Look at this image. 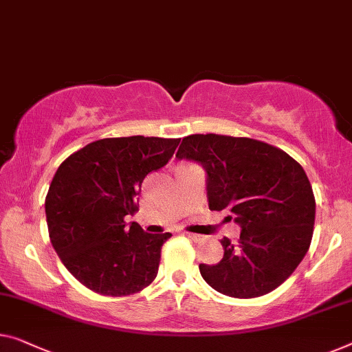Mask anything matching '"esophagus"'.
Listing matches in <instances>:
<instances>
[{
  "mask_svg": "<svg viewBox=\"0 0 352 352\" xmlns=\"http://www.w3.org/2000/svg\"><path fill=\"white\" fill-rule=\"evenodd\" d=\"M183 234H185L188 239L194 240V242H201L202 240V235H199V234H192V232H183Z\"/></svg>",
  "mask_w": 352,
  "mask_h": 352,
  "instance_id": "esophagus-1",
  "label": "esophagus"
}]
</instances>
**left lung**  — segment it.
<instances>
[{"instance_id":"1","label":"left lung","mask_w":352,"mask_h":352,"mask_svg":"<svg viewBox=\"0 0 352 352\" xmlns=\"http://www.w3.org/2000/svg\"><path fill=\"white\" fill-rule=\"evenodd\" d=\"M175 158L201 162L210 210L228 208L242 226L237 245L221 240L218 264L199 265L207 285L234 298L276 289L313 237L316 201L303 167L274 145L219 134L183 138Z\"/></svg>"}]
</instances>
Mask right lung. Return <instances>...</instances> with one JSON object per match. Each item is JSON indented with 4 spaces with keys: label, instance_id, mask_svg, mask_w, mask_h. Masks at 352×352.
<instances>
[{
    "label": "right lung",
    "instance_id": "1",
    "mask_svg": "<svg viewBox=\"0 0 352 352\" xmlns=\"http://www.w3.org/2000/svg\"><path fill=\"white\" fill-rule=\"evenodd\" d=\"M180 139H99L61 162L45 196L49 237L71 275L109 297L142 291L158 275L172 234H146L124 218L139 210L144 178L172 158Z\"/></svg>",
    "mask_w": 352,
    "mask_h": 352
}]
</instances>
